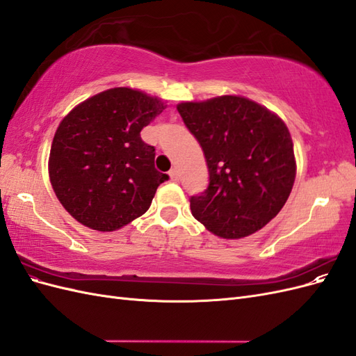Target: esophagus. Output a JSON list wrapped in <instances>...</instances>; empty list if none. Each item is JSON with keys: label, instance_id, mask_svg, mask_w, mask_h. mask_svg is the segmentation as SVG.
Here are the masks:
<instances>
[{"label": "esophagus", "instance_id": "obj_1", "mask_svg": "<svg viewBox=\"0 0 356 356\" xmlns=\"http://www.w3.org/2000/svg\"><path fill=\"white\" fill-rule=\"evenodd\" d=\"M169 177L172 181H178V170L177 169H170L169 170Z\"/></svg>", "mask_w": 356, "mask_h": 356}]
</instances>
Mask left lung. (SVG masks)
<instances>
[{
	"mask_svg": "<svg viewBox=\"0 0 356 356\" xmlns=\"http://www.w3.org/2000/svg\"><path fill=\"white\" fill-rule=\"evenodd\" d=\"M177 110L207 159L209 184L190 197L191 213L224 239L250 236L284 208L296 179L286 124L242 96L181 102Z\"/></svg>",
	"mask_w": 356,
	"mask_h": 356,
	"instance_id": "left-lung-1",
	"label": "left lung"
}]
</instances>
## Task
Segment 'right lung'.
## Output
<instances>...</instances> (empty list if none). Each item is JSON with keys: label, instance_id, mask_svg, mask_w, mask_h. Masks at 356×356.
Masks as SVG:
<instances>
[{"label": "right lung", "instance_id": "right-lung-1", "mask_svg": "<svg viewBox=\"0 0 356 356\" xmlns=\"http://www.w3.org/2000/svg\"><path fill=\"white\" fill-rule=\"evenodd\" d=\"M166 108L144 92L114 88L86 99L63 118L51 143L55 195L86 227L114 232L145 213L169 179L154 168L156 148L141 131Z\"/></svg>", "mask_w": 356, "mask_h": 356}]
</instances>
